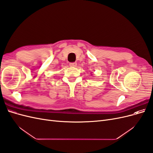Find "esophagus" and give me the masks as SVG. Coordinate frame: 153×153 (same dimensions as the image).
<instances>
[{
  "label": "esophagus",
  "instance_id": "1",
  "mask_svg": "<svg viewBox=\"0 0 153 153\" xmlns=\"http://www.w3.org/2000/svg\"><path fill=\"white\" fill-rule=\"evenodd\" d=\"M77 65L76 62H70L69 63V66L71 67H76Z\"/></svg>",
  "mask_w": 153,
  "mask_h": 153
}]
</instances>
